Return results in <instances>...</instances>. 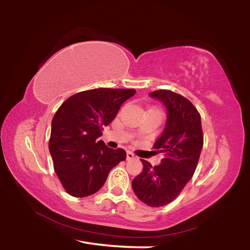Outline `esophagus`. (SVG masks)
I'll use <instances>...</instances> for the list:
<instances>
[{
	"instance_id": "1",
	"label": "esophagus",
	"mask_w": 250,
	"mask_h": 250,
	"mask_svg": "<svg viewBox=\"0 0 250 250\" xmlns=\"http://www.w3.org/2000/svg\"><path fill=\"white\" fill-rule=\"evenodd\" d=\"M133 159H135V155L132 153V152L130 151L126 152V160H133Z\"/></svg>"
}]
</instances>
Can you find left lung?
Instances as JSON below:
<instances>
[{"instance_id":"1","label":"left lung","mask_w":250,"mask_h":250,"mask_svg":"<svg viewBox=\"0 0 250 250\" xmlns=\"http://www.w3.org/2000/svg\"><path fill=\"white\" fill-rule=\"evenodd\" d=\"M167 109V120L154 147L164 158L152 167L141 160L143 170L132 181L139 200L151 207L168 204L179 196L192 179L203 149L201 116L183 96L170 90L149 94Z\"/></svg>"}]
</instances>
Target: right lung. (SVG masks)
Wrapping results in <instances>:
<instances>
[{
	"label": "right lung",
	"instance_id": "obj_1",
	"mask_svg": "<svg viewBox=\"0 0 250 250\" xmlns=\"http://www.w3.org/2000/svg\"><path fill=\"white\" fill-rule=\"evenodd\" d=\"M134 94V89L110 88L82 91L55 113L49 152L55 173L69 195L86 197L98 192L111 168L125 160L124 149H110L98 138Z\"/></svg>",
	"mask_w": 250,
	"mask_h": 250
}]
</instances>
